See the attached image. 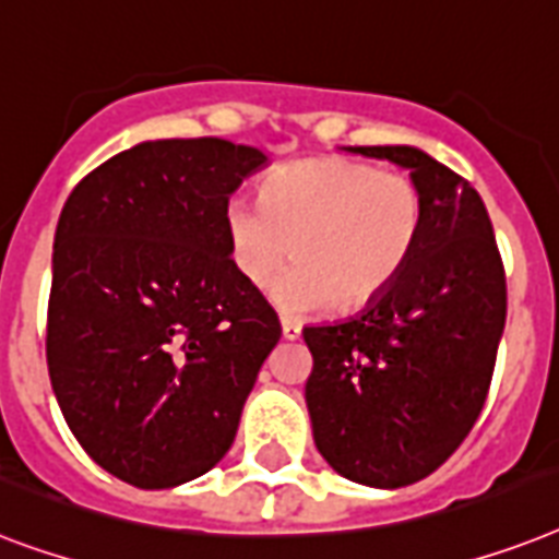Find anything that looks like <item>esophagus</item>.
<instances>
[{
    "mask_svg": "<svg viewBox=\"0 0 559 559\" xmlns=\"http://www.w3.org/2000/svg\"><path fill=\"white\" fill-rule=\"evenodd\" d=\"M302 334L300 323H294V320H283V337L285 341H297Z\"/></svg>",
    "mask_w": 559,
    "mask_h": 559,
    "instance_id": "esophagus-1",
    "label": "esophagus"
}]
</instances>
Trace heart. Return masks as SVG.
<instances>
[{
  "mask_svg": "<svg viewBox=\"0 0 559 559\" xmlns=\"http://www.w3.org/2000/svg\"><path fill=\"white\" fill-rule=\"evenodd\" d=\"M424 234V195L413 178L349 158H308L262 181L259 202L225 207L230 262L265 288L285 259L297 265L274 285L276 308L302 317L355 311L390 292Z\"/></svg>",
  "mask_w": 559,
  "mask_h": 559,
  "instance_id": "heart-1",
  "label": "heart"
}]
</instances>
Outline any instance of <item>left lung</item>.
Segmentation results:
<instances>
[{"instance_id":"obj_1","label":"left lung","mask_w":559,"mask_h":559,"mask_svg":"<svg viewBox=\"0 0 559 559\" xmlns=\"http://www.w3.org/2000/svg\"><path fill=\"white\" fill-rule=\"evenodd\" d=\"M409 169L424 234L390 292L306 325V404L320 456L366 488H404L453 456L488 399L506 332V267L481 195L418 146H343Z\"/></svg>"}]
</instances>
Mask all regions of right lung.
<instances>
[{"mask_svg": "<svg viewBox=\"0 0 559 559\" xmlns=\"http://www.w3.org/2000/svg\"><path fill=\"white\" fill-rule=\"evenodd\" d=\"M267 164L225 138L141 141L62 204L46 357L88 456L144 490L216 467L280 320L239 276L225 207Z\"/></svg>", "mask_w": 559, "mask_h": 559, "instance_id": "add662e5", "label": "right lung"}]
</instances>
